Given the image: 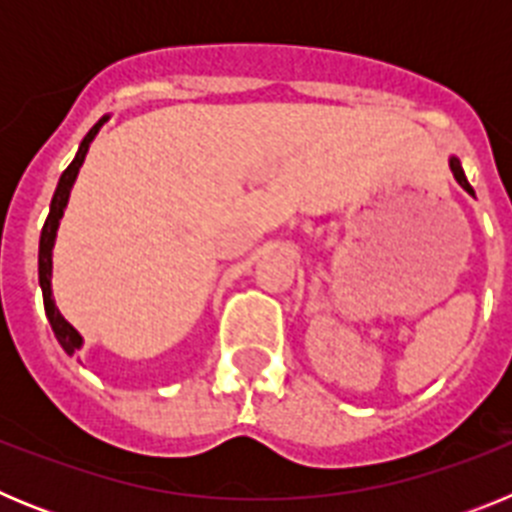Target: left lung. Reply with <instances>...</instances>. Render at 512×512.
Returning <instances> with one entry per match:
<instances>
[{"instance_id": "left-lung-1", "label": "left lung", "mask_w": 512, "mask_h": 512, "mask_svg": "<svg viewBox=\"0 0 512 512\" xmlns=\"http://www.w3.org/2000/svg\"><path fill=\"white\" fill-rule=\"evenodd\" d=\"M451 171H454V176H456V182L461 184V187L467 189L469 194H474V189H472V184L467 182V176H464V169H461V164H459V158H451Z\"/></svg>"}]
</instances>
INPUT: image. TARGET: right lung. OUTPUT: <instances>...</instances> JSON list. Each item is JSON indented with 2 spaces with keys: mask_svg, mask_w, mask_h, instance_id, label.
I'll return each instance as SVG.
<instances>
[{
  "mask_svg": "<svg viewBox=\"0 0 512 512\" xmlns=\"http://www.w3.org/2000/svg\"><path fill=\"white\" fill-rule=\"evenodd\" d=\"M102 122H104V117L97 122V125H94L92 130H89L87 135H84V140H81V146H79V153H76V158L69 164V169L63 171L61 179H58L56 194H53V200H51V212H48V217H45L43 233H40L38 277H40V289H43L45 315H48V320H51V328H53V333H56L58 343H61L63 351H66L69 356L81 346V336L76 333L74 328H71L69 323H66V320H63V315L58 312L56 302H53V297H51V251H53V241H56L58 220H61L66 202H69L71 184H74L76 174H79V166L84 164V156H87V151H89V143H92V138L97 135V130L102 128Z\"/></svg>",
  "mask_w": 512,
  "mask_h": 512,
  "instance_id": "1",
  "label": "right lung"
}]
</instances>
